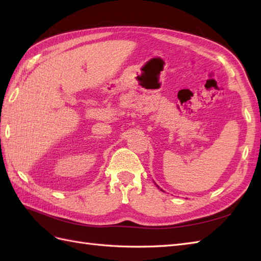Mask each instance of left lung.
<instances>
[{
  "label": "left lung",
  "mask_w": 261,
  "mask_h": 261,
  "mask_svg": "<svg viewBox=\"0 0 261 261\" xmlns=\"http://www.w3.org/2000/svg\"><path fill=\"white\" fill-rule=\"evenodd\" d=\"M162 191H163V190H162Z\"/></svg>",
  "instance_id": "obj_1"
}]
</instances>
